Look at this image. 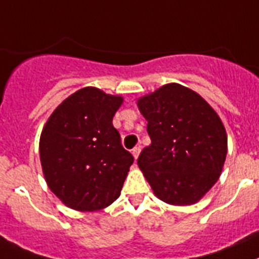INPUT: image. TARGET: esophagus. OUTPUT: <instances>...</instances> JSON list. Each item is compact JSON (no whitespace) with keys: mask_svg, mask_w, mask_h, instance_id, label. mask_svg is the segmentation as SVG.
Instances as JSON below:
<instances>
[{"mask_svg":"<svg viewBox=\"0 0 259 259\" xmlns=\"http://www.w3.org/2000/svg\"><path fill=\"white\" fill-rule=\"evenodd\" d=\"M140 151H142V148H140V145H138V147H135V148L132 149V155H134L135 160H136L139 157V153H140Z\"/></svg>","mask_w":259,"mask_h":259,"instance_id":"1","label":"esophagus"}]
</instances>
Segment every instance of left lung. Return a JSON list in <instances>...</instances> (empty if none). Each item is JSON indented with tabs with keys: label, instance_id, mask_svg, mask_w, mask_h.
<instances>
[{
	"label": "left lung",
	"instance_id": "8db88e82",
	"mask_svg": "<svg viewBox=\"0 0 259 259\" xmlns=\"http://www.w3.org/2000/svg\"><path fill=\"white\" fill-rule=\"evenodd\" d=\"M151 145L138 159L153 193L166 204L192 205L217 180L228 152L221 119L197 93L177 83L138 100Z\"/></svg>",
	"mask_w": 259,
	"mask_h": 259
}]
</instances>
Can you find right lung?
Segmentation results:
<instances>
[{"label": "right lung", "mask_w": 259, "mask_h": 259, "mask_svg": "<svg viewBox=\"0 0 259 259\" xmlns=\"http://www.w3.org/2000/svg\"><path fill=\"white\" fill-rule=\"evenodd\" d=\"M123 98L84 87L65 99L46 121L39 157L51 192L68 208L94 211L120 196L134 163L112 117Z\"/></svg>", "instance_id": "1"}]
</instances>
